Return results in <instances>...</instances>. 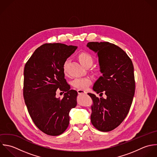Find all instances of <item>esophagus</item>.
<instances>
[{
	"label": "esophagus",
	"mask_w": 157,
	"mask_h": 157,
	"mask_svg": "<svg viewBox=\"0 0 157 157\" xmlns=\"http://www.w3.org/2000/svg\"><path fill=\"white\" fill-rule=\"evenodd\" d=\"M77 91H78V94H86V91H85L84 90H82V89H78Z\"/></svg>",
	"instance_id": "34e87169"
}]
</instances>
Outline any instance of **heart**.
<instances>
[{"instance_id":"b5f03b06","label":"heart","mask_w":157,"mask_h":157,"mask_svg":"<svg viewBox=\"0 0 157 157\" xmlns=\"http://www.w3.org/2000/svg\"><path fill=\"white\" fill-rule=\"evenodd\" d=\"M79 60L81 64L85 67L87 65H92L94 59L87 52H82L81 53L79 56ZM67 65V61L65 62L63 65V71L66 73V68ZM92 83L91 79L89 78H78L75 79L72 81V85L73 87L79 89H86Z\"/></svg>"}]
</instances>
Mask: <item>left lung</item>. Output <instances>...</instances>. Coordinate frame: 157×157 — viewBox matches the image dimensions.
<instances>
[{
	"mask_svg": "<svg viewBox=\"0 0 157 157\" xmlns=\"http://www.w3.org/2000/svg\"><path fill=\"white\" fill-rule=\"evenodd\" d=\"M87 47L97 53L102 76L93 90L101 97L88 93L93 104L90 116L92 125L101 132H110L127 117L135 91L134 67L127 53L109 42H89Z\"/></svg>",
	"mask_w": 157,
	"mask_h": 157,
	"instance_id": "obj_1",
	"label": "left lung"
}]
</instances>
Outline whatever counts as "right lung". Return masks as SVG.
<instances>
[{
  "label": "right lung",
  "mask_w": 157,
  "mask_h": 157,
  "mask_svg": "<svg viewBox=\"0 0 157 157\" xmlns=\"http://www.w3.org/2000/svg\"><path fill=\"white\" fill-rule=\"evenodd\" d=\"M77 46L46 43L38 48L25 65L23 95L35 125L50 136L63 133L69 125L70 110L77 105L78 92L70 90L63 65ZM59 88L62 99L55 97Z\"/></svg>",
  "instance_id": "add662e5"
}]
</instances>
